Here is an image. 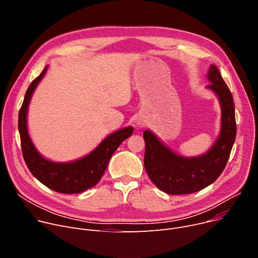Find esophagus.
<instances>
[{
	"label": "esophagus",
	"mask_w": 258,
	"mask_h": 258,
	"mask_svg": "<svg viewBox=\"0 0 258 258\" xmlns=\"http://www.w3.org/2000/svg\"><path fill=\"white\" fill-rule=\"evenodd\" d=\"M136 123H137V125H139V126H142V125L145 124V120H143V119H138V120L136 121Z\"/></svg>",
	"instance_id": "obj_1"
}]
</instances>
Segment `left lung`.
Masks as SVG:
<instances>
[{"mask_svg": "<svg viewBox=\"0 0 258 258\" xmlns=\"http://www.w3.org/2000/svg\"><path fill=\"white\" fill-rule=\"evenodd\" d=\"M207 88L218 97L221 107L219 137L206 153L181 156L163 144L150 131L145 140L144 166L151 181L168 195H187L200 191L212 184L223 172L236 140L237 124L232 95L215 64H211Z\"/></svg>", "mask_w": 258, "mask_h": 258, "instance_id": "left-lung-1", "label": "left lung"}]
</instances>
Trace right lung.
<instances>
[{
    "label": "right lung",
    "mask_w": 258,
    "mask_h": 258,
    "mask_svg": "<svg viewBox=\"0 0 258 258\" xmlns=\"http://www.w3.org/2000/svg\"><path fill=\"white\" fill-rule=\"evenodd\" d=\"M48 67L29 86L18 114V131L21 151L33 176L48 188L60 194H81L95 186L104 175L108 162L125 139L132 136L133 126H127L109 135L101 144L86 156L71 162H54L44 158L34 146L27 125L28 107L39 82Z\"/></svg>",
    "instance_id": "right-lung-1"
}]
</instances>
